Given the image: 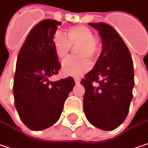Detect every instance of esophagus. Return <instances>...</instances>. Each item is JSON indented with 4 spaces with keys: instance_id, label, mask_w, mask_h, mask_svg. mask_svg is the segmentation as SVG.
<instances>
[{
    "instance_id": "34e87169",
    "label": "esophagus",
    "mask_w": 148,
    "mask_h": 148,
    "mask_svg": "<svg viewBox=\"0 0 148 148\" xmlns=\"http://www.w3.org/2000/svg\"><path fill=\"white\" fill-rule=\"evenodd\" d=\"M74 82H75V84H79L80 79L79 78H74Z\"/></svg>"
}]
</instances>
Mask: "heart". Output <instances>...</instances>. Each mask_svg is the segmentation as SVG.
Here are the masks:
<instances>
[{
  "label": "heart",
  "instance_id": "b5f03b06",
  "mask_svg": "<svg viewBox=\"0 0 148 148\" xmlns=\"http://www.w3.org/2000/svg\"><path fill=\"white\" fill-rule=\"evenodd\" d=\"M68 39L56 36L54 40V49L57 57L65 60L69 55L72 46L79 47L78 55L81 59H69L62 65V72L65 75L79 77L89 71L92 63L88 59H95L100 52L99 40L93 36V31L84 25H76L66 30Z\"/></svg>",
  "mask_w": 148,
  "mask_h": 148
}]
</instances>
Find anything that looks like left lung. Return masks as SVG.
I'll use <instances>...</instances> for the list:
<instances>
[{
	"label": "left lung",
	"mask_w": 148,
	"mask_h": 148,
	"mask_svg": "<svg viewBox=\"0 0 148 148\" xmlns=\"http://www.w3.org/2000/svg\"><path fill=\"white\" fill-rule=\"evenodd\" d=\"M98 29L103 49L93 69L81 80L84 87V112L88 121L102 130L120 126L129 111L134 69L129 49L119 34L106 23H88Z\"/></svg>",
	"instance_id": "8db88e82"
}]
</instances>
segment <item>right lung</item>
<instances>
[{"instance_id":"1","label":"right lung","mask_w":148,"mask_h":148,"mask_svg":"<svg viewBox=\"0 0 148 148\" xmlns=\"http://www.w3.org/2000/svg\"><path fill=\"white\" fill-rule=\"evenodd\" d=\"M59 25L60 21L49 19L36 25L17 57L13 84L15 106L24 124L34 131L45 129L58 121L75 85L70 76L49 80L61 67L53 39Z\"/></svg>"}]
</instances>
